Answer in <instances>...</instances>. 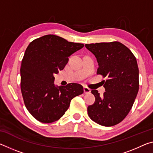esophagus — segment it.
<instances>
[{"mask_svg": "<svg viewBox=\"0 0 153 153\" xmlns=\"http://www.w3.org/2000/svg\"><path fill=\"white\" fill-rule=\"evenodd\" d=\"M84 92L85 94H90L91 92V90L89 89L87 87H84Z\"/></svg>", "mask_w": 153, "mask_h": 153, "instance_id": "obj_1", "label": "esophagus"}]
</instances>
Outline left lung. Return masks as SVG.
Wrapping results in <instances>:
<instances>
[{
	"mask_svg": "<svg viewBox=\"0 0 153 153\" xmlns=\"http://www.w3.org/2000/svg\"><path fill=\"white\" fill-rule=\"evenodd\" d=\"M97 58V74L107 77L102 96L92 90L95 102L88 107L92 120L103 126L120 123L132 107L139 89V70L136 59L119 42L85 45ZM105 82V81H104Z\"/></svg>",
	"mask_w": 153,
	"mask_h": 153,
	"instance_id": "left-lung-1",
	"label": "left lung"
}]
</instances>
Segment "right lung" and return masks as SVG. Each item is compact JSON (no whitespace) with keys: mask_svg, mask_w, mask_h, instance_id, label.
Listing matches in <instances>:
<instances>
[{"mask_svg":"<svg viewBox=\"0 0 153 153\" xmlns=\"http://www.w3.org/2000/svg\"><path fill=\"white\" fill-rule=\"evenodd\" d=\"M84 46L53 34L28 45L20 69L21 90L25 107L38 121H57L68 109L72 98L84 92L82 86L76 83L65 86L54 84V75L63 70L69 56Z\"/></svg>","mask_w":153,"mask_h":153,"instance_id":"add662e5","label":"right lung"}]
</instances>
